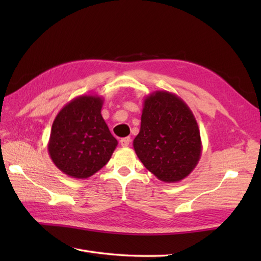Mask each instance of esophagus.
I'll use <instances>...</instances> for the list:
<instances>
[{
	"mask_svg": "<svg viewBox=\"0 0 261 261\" xmlns=\"http://www.w3.org/2000/svg\"><path fill=\"white\" fill-rule=\"evenodd\" d=\"M130 142H131V139L129 137H126V138H123V139L120 140V145L122 147H127L130 145Z\"/></svg>",
	"mask_w": 261,
	"mask_h": 261,
	"instance_id": "obj_1",
	"label": "esophagus"
}]
</instances>
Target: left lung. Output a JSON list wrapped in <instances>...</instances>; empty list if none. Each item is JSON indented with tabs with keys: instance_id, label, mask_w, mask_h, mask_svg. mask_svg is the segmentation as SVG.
<instances>
[{
	"instance_id": "left-lung-1",
	"label": "left lung",
	"mask_w": 261,
	"mask_h": 261,
	"mask_svg": "<svg viewBox=\"0 0 261 261\" xmlns=\"http://www.w3.org/2000/svg\"><path fill=\"white\" fill-rule=\"evenodd\" d=\"M134 148L143 166L165 182L186 178L202 154L201 134L188 105L176 94L156 91L143 99Z\"/></svg>"
}]
</instances>
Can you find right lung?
I'll list each match as a JSON object with an SVG mask.
<instances>
[{
    "instance_id": "add662e5",
    "label": "right lung",
    "mask_w": 261,
    "mask_h": 261,
    "mask_svg": "<svg viewBox=\"0 0 261 261\" xmlns=\"http://www.w3.org/2000/svg\"><path fill=\"white\" fill-rule=\"evenodd\" d=\"M104 98L81 95L59 111L50 131L48 152L64 174L86 179L109 163L118 146L101 110Z\"/></svg>"
}]
</instances>
